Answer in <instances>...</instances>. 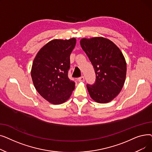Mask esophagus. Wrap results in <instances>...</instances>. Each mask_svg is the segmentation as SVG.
Wrapping results in <instances>:
<instances>
[{
  "instance_id": "34e87169",
  "label": "esophagus",
  "mask_w": 152,
  "mask_h": 152,
  "mask_svg": "<svg viewBox=\"0 0 152 152\" xmlns=\"http://www.w3.org/2000/svg\"><path fill=\"white\" fill-rule=\"evenodd\" d=\"M77 81L79 82H84V76H81L80 77H79L77 79Z\"/></svg>"
}]
</instances>
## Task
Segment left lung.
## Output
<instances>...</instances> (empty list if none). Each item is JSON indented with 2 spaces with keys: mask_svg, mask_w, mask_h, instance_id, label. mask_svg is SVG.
<instances>
[{
  "mask_svg": "<svg viewBox=\"0 0 152 152\" xmlns=\"http://www.w3.org/2000/svg\"><path fill=\"white\" fill-rule=\"evenodd\" d=\"M80 44L94 66L96 79L87 85L91 97L106 103L121 92L126 76V63L120 49L110 40L96 37L83 38Z\"/></svg>",
  "mask_w": 152,
  "mask_h": 152,
  "instance_id": "1",
  "label": "left lung"
}]
</instances>
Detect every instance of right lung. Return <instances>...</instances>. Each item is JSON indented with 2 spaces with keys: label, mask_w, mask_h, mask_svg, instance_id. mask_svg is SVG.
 <instances>
[{
  "label": "right lung",
  "mask_w": 152,
  "mask_h": 152,
  "mask_svg": "<svg viewBox=\"0 0 152 152\" xmlns=\"http://www.w3.org/2000/svg\"><path fill=\"white\" fill-rule=\"evenodd\" d=\"M75 38L53 39L42 47L32 65L31 75L36 91L49 102L58 105L66 102L75 87L68 78L70 55Z\"/></svg>",
  "instance_id": "add662e5"
}]
</instances>
